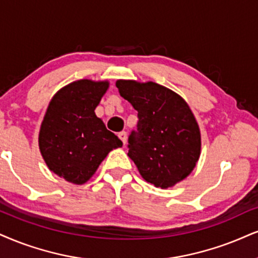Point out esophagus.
I'll use <instances>...</instances> for the list:
<instances>
[{
	"label": "esophagus",
	"mask_w": 258,
	"mask_h": 258,
	"mask_svg": "<svg viewBox=\"0 0 258 258\" xmlns=\"http://www.w3.org/2000/svg\"><path fill=\"white\" fill-rule=\"evenodd\" d=\"M118 138L120 139V141L123 142V145L126 144V133L125 132H120L118 134Z\"/></svg>",
	"instance_id": "1"
}]
</instances>
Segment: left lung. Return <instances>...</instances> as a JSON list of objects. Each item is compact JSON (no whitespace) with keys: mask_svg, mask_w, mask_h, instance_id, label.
I'll return each mask as SVG.
<instances>
[{"mask_svg":"<svg viewBox=\"0 0 258 258\" xmlns=\"http://www.w3.org/2000/svg\"><path fill=\"white\" fill-rule=\"evenodd\" d=\"M116 86L138 111V130L129 135L128 155L142 178L161 189L186 178L201 153V134L189 105L152 81L117 80Z\"/></svg>","mask_w":258,"mask_h":258,"instance_id":"1","label":"left lung"}]
</instances>
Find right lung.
<instances>
[{"label": "right lung", "mask_w": 258, "mask_h": 258, "mask_svg": "<svg viewBox=\"0 0 258 258\" xmlns=\"http://www.w3.org/2000/svg\"><path fill=\"white\" fill-rule=\"evenodd\" d=\"M107 88V81H74L47 106L38 140L40 153L50 171L67 182L86 183L110 151L122 147L94 112Z\"/></svg>", "instance_id": "1"}]
</instances>
